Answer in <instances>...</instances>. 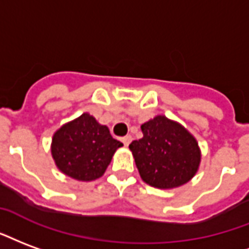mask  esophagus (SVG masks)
<instances>
[{
    "label": "esophagus",
    "mask_w": 249,
    "mask_h": 249,
    "mask_svg": "<svg viewBox=\"0 0 249 249\" xmlns=\"http://www.w3.org/2000/svg\"><path fill=\"white\" fill-rule=\"evenodd\" d=\"M121 141L124 142L125 146H128V145H129V143L132 142V136H129V134H128V136H125V137H123V139H121Z\"/></svg>",
    "instance_id": "34e87169"
}]
</instances>
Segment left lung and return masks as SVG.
Listing matches in <instances>:
<instances>
[{"mask_svg":"<svg viewBox=\"0 0 249 249\" xmlns=\"http://www.w3.org/2000/svg\"><path fill=\"white\" fill-rule=\"evenodd\" d=\"M143 137L129 145L143 182L157 189H174L198 171L200 150L194 136L181 124L156 116L141 125Z\"/></svg>","mask_w":249,"mask_h":249,"instance_id":"1","label":"left lung"}]
</instances>
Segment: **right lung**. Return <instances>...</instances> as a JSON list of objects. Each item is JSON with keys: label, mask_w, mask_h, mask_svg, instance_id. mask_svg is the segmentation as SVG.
Instances as JSON below:
<instances>
[{"label": "right lung", "mask_w": 249, "mask_h": 249, "mask_svg": "<svg viewBox=\"0 0 249 249\" xmlns=\"http://www.w3.org/2000/svg\"><path fill=\"white\" fill-rule=\"evenodd\" d=\"M120 146L123 143L110 136L108 126L99 124L89 113H83L55 132L51 154L66 176L89 182L104 174Z\"/></svg>", "instance_id": "obj_1"}]
</instances>
